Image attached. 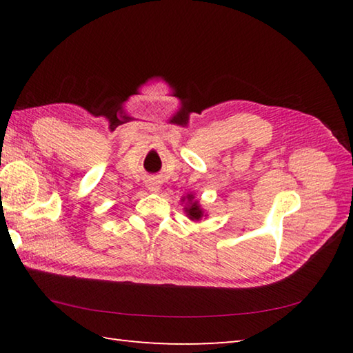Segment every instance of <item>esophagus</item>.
I'll list each match as a JSON object with an SVG mask.
<instances>
[{"label":"esophagus","instance_id":"esophagus-1","mask_svg":"<svg viewBox=\"0 0 353 353\" xmlns=\"http://www.w3.org/2000/svg\"><path fill=\"white\" fill-rule=\"evenodd\" d=\"M160 185H161V181H160V179H157V178H150L148 181V189L150 192H158V190H160Z\"/></svg>","mask_w":353,"mask_h":353}]
</instances>
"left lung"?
<instances>
[{
    "label": "left lung",
    "instance_id": "8db88e82",
    "mask_svg": "<svg viewBox=\"0 0 353 353\" xmlns=\"http://www.w3.org/2000/svg\"><path fill=\"white\" fill-rule=\"evenodd\" d=\"M189 199H190V203H192V195H189ZM185 212L190 216V219H201V216H203V212H201V208H199L196 201H195V203H192L190 207H187Z\"/></svg>",
    "mask_w": 353,
    "mask_h": 353
}]
</instances>
